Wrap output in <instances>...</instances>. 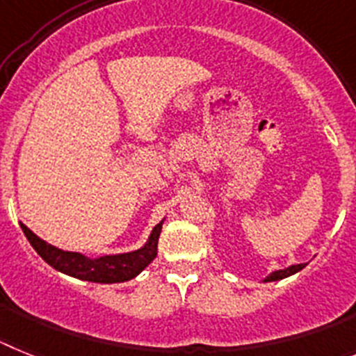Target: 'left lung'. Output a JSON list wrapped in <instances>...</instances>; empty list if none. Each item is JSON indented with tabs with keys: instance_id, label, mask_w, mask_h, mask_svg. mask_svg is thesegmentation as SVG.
<instances>
[{
	"instance_id": "8db88e82",
	"label": "left lung",
	"mask_w": 356,
	"mask_h": 356,
	"mask_svg": "<svg viewBox=\"0 0 356 356\" xmlns=\"http://www.w3.org/2000/svg\"><path fill=\"white\" fill-rule=\"evenodd\" d=\"M307 267V264H299V265H290V267L286 268H280V270H274L270 272L267 277H265V283H268V281H280V280H285V277L292 276V274H296V272L302 270V268Z\"/></svg>"
}]
</instances>
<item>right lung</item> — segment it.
<instances>
[{
  "instance_id": "add662e5",
  "label": "right lung",
  "mask_w": 356,
  "mask_h": 356,
  "mask_svg": "<svg viewBox=\"0 0 356 356\" xmlns=\"http://www.w3.org/2000/svg\"><path fill=\"white\" fill-rule=\"evenodd\" d=\"M166 218L159 222L152 229L147 242L131 252H120V254H104V256H86L82 252L64 251L51 243L44 242L42 238L21 224L24 236L37 251V254L44 259L46 264L51 265L55 270L67 274L71 277L82 281H91V283H123L132 277H136L145 267L157 256V240H159L161 229Z\"/></svg>"
}]
</instances>
